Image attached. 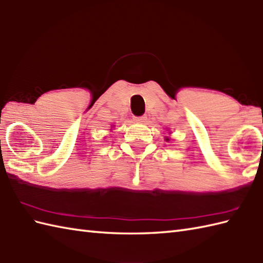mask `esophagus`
I'll return each instance as SVG.
<instances>
[{"label":"esophagus","instance_id":"1","mask_svg":"<svg viewBox=\"0 0 263 263\" xmlns=\"http://www.w3.org/2000/svg\"><path fill=\"white\" fill-rule=\"evenodd\" d=\"M133 120H135V122L142 123V122H144V120H146V117H144V116H135V117H133Z\"/></svg>","mask_w":263,"mask_h":263}]
</instances>
